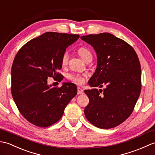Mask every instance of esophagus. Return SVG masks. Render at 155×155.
Listing matches in <instances>:
<instances>
[{
  "label": "esophagus",
  "mask_w": 155,
  "mask_h": 155,
  "mask_svg": "<svg viewBox=\"0 0 155 155\" xmlns=\"http://www.w3.org/2000/svg\"><path fill=\"white\" fill-rule=\"evenodd\" d=\"M84 93V89H83L80 87H78V95L83 94Z\"/></svg>",
  "instance_id": "esophagus-1"
}]
</instances>
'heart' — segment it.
<instances>
[{
    "instance_id": "obj_1",
    "label": "heart",
    "mask_w": 155,
    "mask_h": 155,
    "mask_svg": "<svg viewBox=\"0 0 155 155\" xmlns=\"http://www.w3.org/2000/svg\"><path fill=\"white\" fill-rule=\"evenodd\" d=\"M78 54H80V56L83 58L85 61H88L89 60H92V54L89 49L86 48L81 47L80 48L78 49ZM69 58V54L67 51H64L63 53L62 56H61V62L62 65L67 64ZM87 75L84 74H78V73H73L69 75V79L74 84L78 85H81L83 84L85 79L87 78Z\"/></svg>"
}]
</instances>
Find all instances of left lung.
Returning <instances> with one entry per match:
<instances>
[{
  "label": "left lung",
  "instance_id": "obj_1",
  "mask_svg": "<svg viewBox=\"0 0 155 155\" xmlns=\"http://www.w3.org/2000/svg\"><path fill=\"white\" fill-rule=\"evenodd\" d=\"M81 40L94 47L97 57L95 73L85 90L89 99L85 116L92 125L108 129L131 115L141 90L140 64L133 47L109 33L89 34Z\"/></svg>",
  "mask_w": 155,
  "mask_h": 155
}]
</instances>
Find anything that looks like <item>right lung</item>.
Listing matches in <instances>:
<instances>
[{"instance_id":"add662e5","label":"right lung","mask_w":155,"mask_h":155,"mask_svg":"<svg viewBox=\"0 0 155 155\" xmlns=\"http://www.w3.org/2000/svg\"><path fill=\"white\" fill-rule=\"evenodd\" d=\"M80 36L48 32L30 40L17 52L11 69V92L20 113L32 124L47 127L62 117L77 94L76 85L64 83L60 87L48 85V78L61 81V58L66 48Z\"/></svg>"}]
</instances>
